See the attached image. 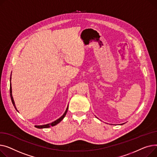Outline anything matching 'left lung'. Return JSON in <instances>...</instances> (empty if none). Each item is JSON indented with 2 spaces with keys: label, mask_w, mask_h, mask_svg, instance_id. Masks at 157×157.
I'll return each mask as SVG.
<instances>
[{
  "label": "left lung",
  "mask_w": 157,
  "mask_h": 157,
  "mask_svg": "<svg viewBox=\"0 0 157 157\" xmlns=\"http://www.w3.org/2000/svg\"><path fill=\"white\" fill-rule=\"evenodd\" d=\"M121 125H122V124H121Z\"/></svg>",
  "instance_id": "8db88e82"
}]
</instances>
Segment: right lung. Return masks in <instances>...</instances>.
Segmentation results:
<instances>
[{"label": "right lung", "instance_id": "right-lung-1", "mask_svg": "<svg viewBox=\"0 0 157 157\" xmlns=\"http://www.w3.org/2000/svg\"><path fill=\"white\" fill-rule=\"evenodd\" d=\"M11 77H10V96H11V101H12V103H13V106H14L15 109L17 111V108H16V105H15V103H14V99H13V94H12V87H11ZM68 106H67V109H66V110H65V112H64V114H63L60 118H59L58 119H57L56 121H54V122H51V123H50V124H45V125H35V127L38 128H49V127H50L51 126H54V125H57L58 124H59V123L62 121V120L64 118V117H65V115H66V114H67V111H68ZM17 112H18V111H17Z\"/></svg>", "mask_w": 157, "mask_h": 157}]
</instances>
